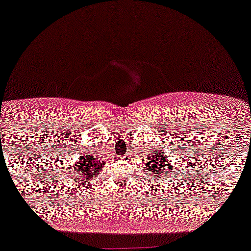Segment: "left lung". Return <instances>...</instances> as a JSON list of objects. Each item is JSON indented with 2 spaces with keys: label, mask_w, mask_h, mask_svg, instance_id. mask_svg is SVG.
<instances>
[{
  "label": "left lung",
  "mask_w": 251,
  "mask_h": 251,
  "mask_svg": "<svg viewBox=\"0 0 251 251\" xmlns=\"http://www.w3.org/2000/svg\"><path fill=\"white\" fill-rule=\"evenodd\" d=\"M146 162H149V164L146 165V167H149V169L152 168V172L157 175L164 173L167 174L168 171H171V168L173 167V166H172L173 162L168 161L167 159H166L165 152H161V150L160 151H157V150H155V151L152 152V154L149 155V161ZM157 175H155V176H157Z\"/></svg>",
  "instance_id": "8db88e82"
}]
</instances>
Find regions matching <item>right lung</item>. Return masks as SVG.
<instances>
[{"label":"right lung","instance_id":"obj_1","mask_svg":"<svg viewBox=\"0 0 251 251\" xmlns=\"http://www.w3.org/2000/svg\"><path fill=\"white\" fill-rule=\"evenodd\" d=\"M102 167L103 162L97 160L96 155L85 153L80 155L76 162H74L73 168H70L69 173L74 172L75 175H79L80 181H84V183H89L90 180H94L99 175L100 169Z\"/></svg>","mask_w":251,"mask_h":251}]
</instances>
